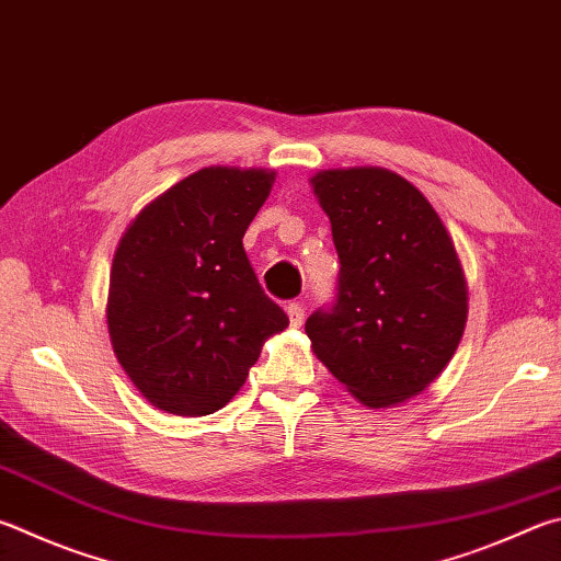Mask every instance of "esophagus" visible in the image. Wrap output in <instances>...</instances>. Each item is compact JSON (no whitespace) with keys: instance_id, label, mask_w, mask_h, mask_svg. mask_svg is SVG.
Masks as SVG:
<instances>
[{"instance_id":"1","label":"esophagus","mask_w":561,"mask_h":561,"mask_svg":"<svg viewBox=\"0 0 561 561\" xmlns=\"http://www.w3.org/2000/svg\"><path fill=\"white\" fill-rule=\"evenodd\" d=\"M287 313H289V323L294 325V329H299V325L304 323V304L291 301L287 307Z\"/></svg>"}]
</instances>
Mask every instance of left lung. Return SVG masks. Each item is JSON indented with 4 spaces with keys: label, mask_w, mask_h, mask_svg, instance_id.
Here are the masks:
<instances>
[{
    "label": "left lung",
    "mask_w": 561,
    "mask_h": 561,
    "mask_svg": "<svg viewBox=\"0 0 561 561\" xmlns=\"http://www.w3.org/2000/svg\"><path fill=\"white\" fill-rule=\"evenodd\" d=\"M311 183L341 262L331 307L307 319L316 358L375 410L410 400L463 335L468 291L449 232L387 169L321 171Z\"/></svg>",
    "instance_id": "left-lung-1"
}]
</instances>
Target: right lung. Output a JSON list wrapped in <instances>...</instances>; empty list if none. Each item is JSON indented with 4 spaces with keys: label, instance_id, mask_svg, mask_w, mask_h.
Segmentation results:
<instances>
[{
    "label": "right lung",
    "instance_id": "1",
    "mask_svg": "<svg viewBox=\"0 0 561 561\" xmlns=\"http://www.w3.org/2000/svg\"><path fill=\"white\" fill-rule=\"evenodd\" d=\"M274 171L201 169L131 220L110 272L107 329L129 380L159 410L226 407L267 335L289 325L242 248Z\"/></svg>",
    "mask_w": 561,
    "mask_h": 561
}]
</instances>
